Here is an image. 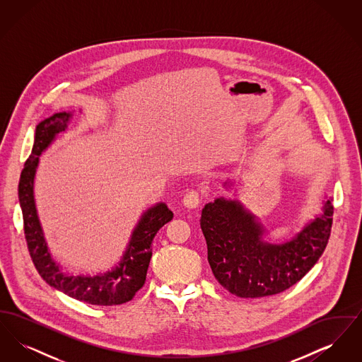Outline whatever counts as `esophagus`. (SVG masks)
<instances>
[{
    "label": "esophagus",
    "mask_w": 362,
    "mask_h": 362,
    "mask_svg": "<svg viewBox=\"0 0 362 362\" xmlns=\"http://www.w3.org/2000/svg\"><path fill=\"white\" fill-rule=\"evenodd\" d=\"M201 202V194L198 189H189L183 197V205L189 209L198 206Z\"/></svg>",
    "instance_id": "esophagus-1"
}]
</instances>
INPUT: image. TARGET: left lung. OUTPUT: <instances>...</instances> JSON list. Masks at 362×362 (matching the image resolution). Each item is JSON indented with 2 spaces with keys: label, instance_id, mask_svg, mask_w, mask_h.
<instances>
[{
  "label": "left lung",
  "instance_id": "8db88e82",
  "mask_svg": "<svg viewBox=\"0 0 362 362\" xmlns=\"http://www.w3.org/2000/svg\"><path fill=\"white\" fill-rule=\"evenodd\" d=\"M334 206L305 225L292 240L272 244L263 226L239 201L217 198L202 209L201 229L216 279L241 298L273 296L289 289L322 257L331 233Z\"/></svg>",
  "mask_w": 362,
  "mask_h": 362
}]
</instances>
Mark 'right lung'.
<instances>
[{"label": "right lung", "instance_id": "obj_1", "mask_svg": "<svg viewBox=\"0 0 362 362\" xmlns=\"http://www.w3.org/2000/svg\"><path fill=\"white\" fill-rule=\"evenodd\" d=\"M71 112H57L36 126L34 146L18 182V201L23 211L24 235L28 251L40 276L59 292L92 305H119L130 301L144 286L152 258V241L161 226L170 223L173 213L163 202L149 207L134 228L121 262L111 272L98 276H70L54 262L45 240L34 198V180L39 156L59 133H64Z\"/></svg>", "mask_w": 362, "mask_h": 362}]
</instances>
